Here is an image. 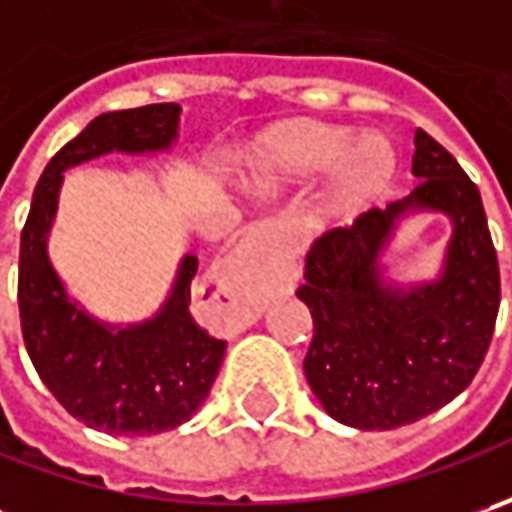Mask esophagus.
Wrapping results in <instances>:
<instances>
[{"instance_id": "obj_1", "label": "esophagus", "mask_w": 512, "mask_h": 512, "mask_svg": "<svg viewBox=\"0 0 512 512\" xmlns=\"http://www.w3.org/2000/svg\"><path fill=\"white\" fill-rule=\"evenodd\" d=\"M287 239L279 222H256L247 230L245 242L230 259L233 276H239L250 290L265 293L270 287L279 285L282 267L287 262Z\"/></svg>"}]
</instances>
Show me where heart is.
Masks as SVG:
<instances>
[{
  "label": "heart",
  "instance_id": "obj_1",
  "mask_svg": "<svg viewBox=\"0 0 512 512\" xmlns=\"http://www.w3.org/2000/svg\"><path fill=\"white\" fill-rule=\"evenodd\" d=\"M344 162L339 196L342 202H359L373 196L393 173V150L382 136L356 139L353 130L305 125L279 133L265 153V176L285 179L299 173L336 168Z\"/></svg>",
  "mask_w": 512,
  "mask_h": 512
}]
</instances>
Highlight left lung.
<instances>
[{
	"label": "left lung",
	"mask_w": 512,
	"mask_h": 512,
	"mask_svg": "<svg viewBox=\"0 0 512 512\" xmlns=\"http://www.w3.org/2000/svg\"><path fill=\"white\" fill-rule=\"evenodd\" d=\"M413 145V193L319 236L296 290L313 316L307 384L327 416L356 430H393L453 402L482 367L499 316L479 187L422 128ZM413 212L447 215L451 239L436 280L399 286L381 259Z\"/></svg>",
	"instance_id": "8db88e82"
}]
</instances>
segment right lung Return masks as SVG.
<instances>
[{"instance_id":"1","label":"right lung","mask_w":512,"mask_h":512,"mask_svg":"<svg viewBox=\"0 0 512 512\" xmlns=\"http://www.w3.org/2000/svg\"><path fill=\"white\" fill-rule=\"evenodd\" d=\"M182 108L145 105L102 113L42 170L19 245V319L39 379L56 402L102 433L153 436L185 424L207 399L225 342L190 316L199 259L182 256L162 307L133 325L96 319L68 293L48 242L65 170L108 153L156 156L179 139Z\"/></svg>"}]
</instances>
